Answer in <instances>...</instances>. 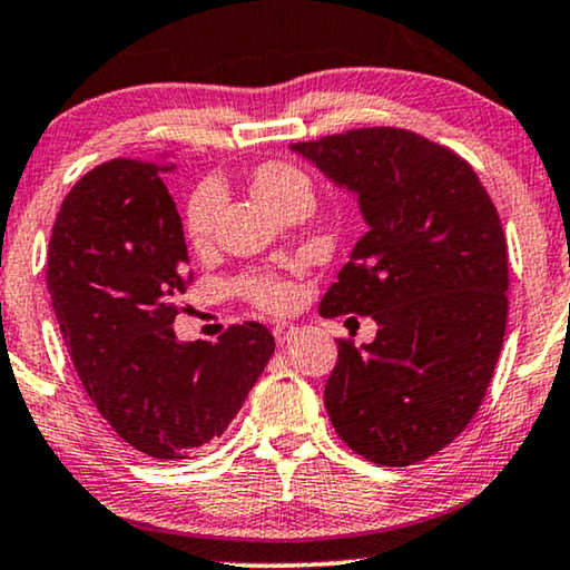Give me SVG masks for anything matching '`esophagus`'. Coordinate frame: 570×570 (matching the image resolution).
<instances>
[{
	"mask_svg": "<svg viewBox=\"0 0 570 570\" xmlns=\"http://www.w3.org/2000/svg\"><path fill=\"white\" fill-rule=\"evenodd\" d=\"M272 334H275L277 345H285V342H291V337L295 334V326L293 324H277L275 330H272Z\"/></svg>",
	"mask_w": 570,
	"mask_h": 570,
	"instance_id": "34e87169",
	"label": "esophagus"
}]
</instances>
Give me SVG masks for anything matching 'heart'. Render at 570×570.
Segmentation results:
<instances>
[{
	"label": "heart",
	"mask_w": 570,
	"mask_h": 570,
	"mask_svg": "<svg viewBox=\"0 0 570 570\" xmlns=\"http://www.w3.org/2000/svg\"><path fill=\"white\" fill-rule=\"evenodd\" d=\"M252 191L264 207L275 213V209L283 205L287 197H293L295 191H308V181L298 168L287 166V163H264V166L254 170ZM217 207H220V191H217L215 184L205 181L191 191L189 202H186L184 228L194 248H205L209 244V238H213ZM238 291L248 295L256 306L267 311H283L293 303V287L277 277H240Z\"/></svg>",
	"instance_id": "b5f03b06"
}]
</instances>
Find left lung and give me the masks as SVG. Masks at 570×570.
<instances>
[{
	"instance_id": "obj_1",
	"label": "left lung",
	"mask_w": 570,
	"mask_h": 570,
	"mask_svg": "<svg viewBox=\"0 0 570 570\" xmlns=\"http://www.w3.org/2000/svg\"><path fill=\"white\" fill-rule=\"evenodd\" d=\"M353 191L368 230L318 314L371 316V345L340 340L324 386L355 454L407 466L470 425L493 379L509 316V254L466 160L407 129L368 127L291 145Z\"/></svg>"
}]
</instances>
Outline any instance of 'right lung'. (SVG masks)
<instances>
[{
	"label": "right lung",
	"mask_w": 570,
	"mask_h": 570,
	"mask_svg": "<svg viewBox=\"0 0 570 570\" xmlns=\"http://www.w3.org/2000/svg\"><path fill=\"white\" fill-rule=\"evenodd\" d=\"M155 160L92 168L61 202L46 285L85 392L131 449L189 459L220 439L275 353L267 326H230L215 345L178 342L191 283L176 202Z\"/></svg>",
	"instance_id": "add662e5"
}]
</instances>
